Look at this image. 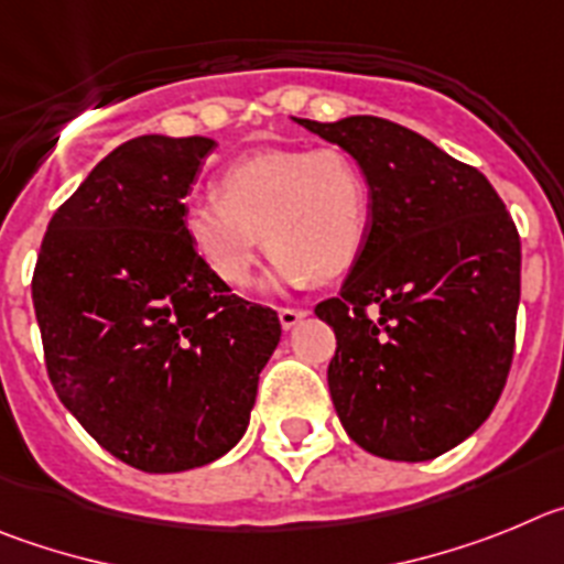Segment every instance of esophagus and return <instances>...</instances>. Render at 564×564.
<instances>
[{
  "mask_svg": "<svg viewBox=\"0 0 564 564\" xmlns=\"http://www.w3.org/2000/svg\"><path fill=\"white\" fill-rule=\"evenodd\" d=\"M306 314H308V308H289L286 306V308H281V312H278V317H281V326L289 332V328L297 326V323H301Z\"/></svg>",
  "mask_w": 564,
  "mask_h": 564,
  "instance_id": "1",
  "label": "esophagus"
}]
</instances>
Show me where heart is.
I'll return each instance as SVG.
<instances>
[{
  "label": "heart",
  "mask_w": 564,
  "mask_h": 564,
  "mask_svg": "<svg viewBox=\"0 0 564 564\" xmlns=\"http://www.w3.org/2000/svg\"><path fill=\"white\" fill-rule=\"evenodd\" d=\"M182 230L205 270L230 289L250 286L263 241L275 250L272 286L332 281L368 241V176L334 145L263 151L219 176V196L191 202Z\"/></svg>",
  "instance_id": "1"
}]
</instances>
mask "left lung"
Segmentation results:
<instances>
[{
    "label": "left lung",
    "instance_id": "8db88e82",
    "mask_svg": "<svg viewBox=\"0 0 564 564\" xmlns=\"http://www.w3.org/2000/svg\"><path fill=\"white\" fill-rule=\"evenodd\" d=\"M294 123L339 145L370 185V230L337 297L328 390L345 433L388 460H430L489 419L520 306V236L478 169L370 115Z\"/></svg>",
    "mask_w": 564,
    "mask_h": 564
}]
</instances>
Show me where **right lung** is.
<instances>
[{
    "mask_svg": "<svg viewBox=\"0 0 564 564\" xmlns=\"http://www.w3.org/2000/svg\"><path fill=\"white\" fill-rule=\"evenodd\" d=\"M210 137L118 145L55 210L33 272L50 382L106 453L185 471L230 453L281 339L272 308L230 294L182 230Z\"/></svg>",
    "mask_w": 564,
    "mask_h": 564,
    "instance_id": "right-lung-1",
    "label": "right lung"
}]
</instances>
